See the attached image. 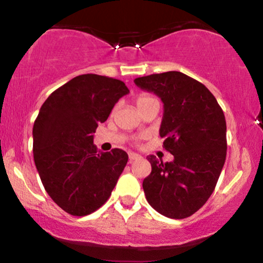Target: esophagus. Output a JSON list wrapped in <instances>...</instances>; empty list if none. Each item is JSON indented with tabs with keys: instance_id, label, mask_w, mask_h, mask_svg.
<instances>
[{
	"instance_id": "esophagus-1",
	"label": "esophagus",
	"mask_w": 263,
	"mask_h": 263,
	"mask_svg": "<svg viewBox=\"0 0 263 263\" xmlns=\"http://www.w3.org/2000/svg\"><path fill=\"white\" fill-rule=\"evenodd\" d=\"M137 159H141V156L137 155V153L131 152V153H129V155H128V161H129V163L137 161Z\"/></svg>"
}]
</instances>
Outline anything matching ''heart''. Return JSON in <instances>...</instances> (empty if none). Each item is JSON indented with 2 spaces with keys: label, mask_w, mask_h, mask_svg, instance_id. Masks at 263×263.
I'll list each match as a JSON object with an SVG mask.
<instances>
[{
  "label": "heart",
  "mask_w": 263,
  "mask_h": 263,
  "mask_svg": "<svg viewBox=\"0 0 263 263\" xmlns=\"http://www.w3.org/2000/svg\"><path fill=\"white\" fill-rule=\"evenodd\" d=\"M151 99H153L152 96L146 95V93H142V95H140V96H138L137 99H136V104H137V107H140L141 105H143V104H144V102L149 101Z\"/></svg>",
  "instance_id": "obj_1"
}]
</instances>
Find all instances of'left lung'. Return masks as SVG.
Returning <instances> with one entry per match:
<instances>
[{
  "label": "left lung",
  "instance_id": "left-lung-1",
  "mask_svg": "<svg viewBox=\"0 0 263 263\" xmlns=\"http://www.w3.org/2000/svg\"><path fill=\"white\" fill-rule=\"evenodd\" d=\"M142 90L163 102L159 135L174 156L163 163L148 156L152 172L144 178L147 201L171 219L193 215L213 194L226 158V121L208 87L180 71L135 79Z\"/></svg>",
  "mask_w": 263,
  "mask_h": 263
}]
</instances>
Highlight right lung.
<instances>
[{
  "mask_svg": "<svg viewBox=\"0 0 263 263\" xmlns=\"http://www.w3.org/2000/svg\"><path fill=\"white\" fill-rule=\"evenodd\" d=\"M128 92L121 80L84 74L50 93L39 110L33 126L35 167L49 197L70 215L102 206L126 167L127 153L100 152L93 134Z\"/></svg>",
  "mask_w": 263,
  "mask_h": 263,
  "instance_id": "1",
  "label": "right lung"
}]
</instances>
